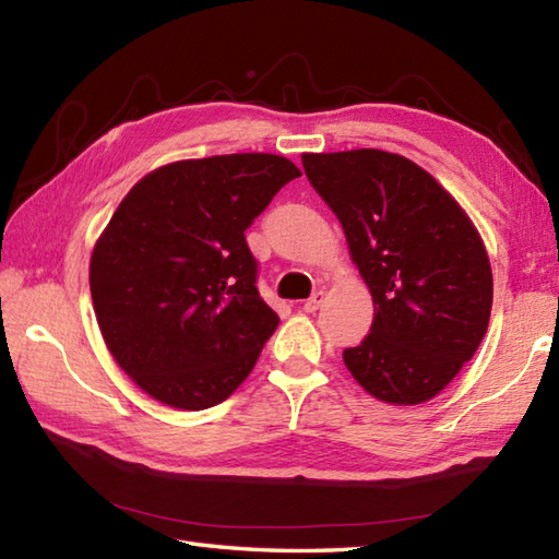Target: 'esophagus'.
<instances>
[{
	"label": "esophagus",
	"mask_w": 559,
	"mask_h": 559,
	"mask_svg": "<svg viewBox=\"0 0 559 559\" xmlns=\"http://www.w3.org/2000/svg\"><path fill=\"white\" fill-rule=\"evenodd\" d=\"M322 302H324V290H317V293H312V298L310 300H305V312H317L319 307H322Z\"/></svg>",
	"instance_id": "1"
}]
</instances>
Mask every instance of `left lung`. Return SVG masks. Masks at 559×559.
<instances>
[{
	"label": "left lung",
	"instance_id": "obj_1",
	"mask_svg": "<svg viewBox=\"0 0 559 559\" xmlns=\"http://www.w3.org/2000/svg\"><path fill=\"white\" fill-rule=\"evenodd\" d=\"M317 194L346 233L374 319L343 362L391 406L435 399L476 355L492 310V269L459 201L399 153H302Z\"/></svg>",
	"mask_w": 559,
	"mask_h": 559
}]
</instances>
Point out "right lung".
<instances>
[{
    "label": "right lung",
    "instance_id": "right-lung-1",
    "mask_svg": "<svg viewBox=\"0 0 559 559\" xmlns=\"http://www.w3.org/2000/svg\"><path fill=\"white\" fill-rule=\"evenodd\" d=\"M300 177L276 153L175 160L129 189L91 254L105 346L165 406L204 411L259 360L278 314L257 290L245 230Z\"/></svg>",
    "mask_w": 559,
    "mask_h": 559
}]
</instances>
